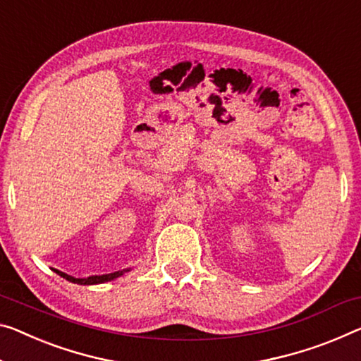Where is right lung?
I'll use <instances>...</instances> for the list:
<instances>
[{"label": "right lung", "instance_id": "add662e5", "mask_svg": "<svg viewBox=\"0 0 361 361\" xmlns=\"http://www.w3.org/2000/svg\"><path fill=\"white\" fill-rule=\"evenodd\" d=\"M56 273L59 274V276H63L64 279H68V281H71V282H77V284H102V282H108V281H113V279H116V277H119L121 274H123V271H118V273H111V274H103V276H90V277H87V279H77V277H74V276H69V274H66V273H61V271H56Z\"/></svg>", "mask_w": 361, "mask_h": 361}]
</instances>
